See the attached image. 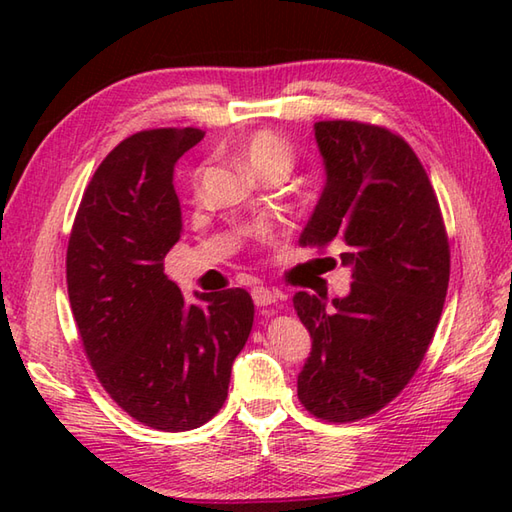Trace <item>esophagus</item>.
I'll list each match as a JSON object with an SVG mask.
<instances>
[{
	"label": "esophagus",
	"mask_w": 512,
	"mask_h": 512,
	"mask_svg": "<svg viewBox=\"0 0 512 512\" xmlns=\"http://www.w3.org/2000/svg\"><path fill=\"white\" fill-rule=\"evenodd\" d=\"M250 295H253V301L257 303V306H270V303H275V299H277V292L266 288V286H255L253 290H250Z\"/></svg>",
	"instance_id": "1"
}]
</instances>
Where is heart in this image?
<instances>
[{"label": "heart", "instance_id": "obj_1", "mask_svg": "<svg viewBox=\"0 0 512 512\" xmlns=\"http://www.w3.org/2000/svg\"><path fill=\"white\" fill-rule=\"evenodd\" d=\"M239 156L246 160L250 169H255L259 176H266V173L273 171H284L288 173L295 165V147L290 145L286 136H281L275 129H257V132L250 134L242 140L239 145ZM202 178L204 169L198 167L191 176V193L193 198H200L202 193ZM246 237L255 244H266L275 233V222L268 220V217H259L250 226H246Z\"/></svg>", "mask_w": 512, "mask_h": 512}]
</instances>
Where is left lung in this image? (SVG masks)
<instances>
[{
  "mask_svg": "<svg viewBox=\"0 0 512 512\" xmlns=\"http://www.w3.org/2000/svg\"><path fill=\"white\" fill-rule=\"evenodd\" d=\"M314 136L328 182L301 244L339 246L352 290L330 306L308 292L292 299L312 336L297 396L325 422H356L418 372L447 297L451 250L438 195L405 138L361 121H319Z\"/></svg>",
  "mask_w": 512,
  "mask_h": 512,
  "instance_id": "left-lung-1",
  "label": "left lung"
}]
</instances>
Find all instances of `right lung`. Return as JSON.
Returning <instances> with one entry per match:
<instances>
[{
	"label": "right lung",
	"instance_id": "add662e5",
	"mask_svg": "<svg viewBox=\"0 0 512 512\" xmlns=\"http://www.w3.org/2000/svg\"><path fill=\"white\" fill-rule=\"evenodd\" d=\"M202 138L198 127H158L118 143L83 193L65 257L72 314L99 383L134 420L173 433L222 409L255 317L242 288L187 306L165 275L182 233L173 165Z\"/></svg>",
	"mask_w": 512,
	"mask_h": 512
}]
</instances>
